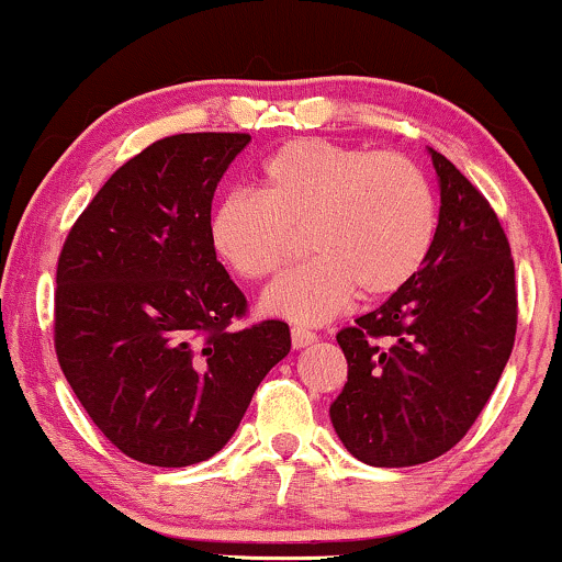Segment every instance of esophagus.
Returning a JSON list of instances; mask_svg holds the SVG:
<instances>
[{
	"instance_id": "obj_1",
	"label": "esophagus",
	"mask_w": 562,
	"mask_h": 562,
	"mask_svg": "<svg viewBox=\"0 0 562 562\" xmlns=\"http://www.w3.org/2000/svg\"><path fill=\"white\" fill-rule=\"evenodd\" d=\"M290 338H293V348H306L317 340V333L306 330V327H293V330H290Z\"/></svg>"
}]
</instances>
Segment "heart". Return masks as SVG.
<instances>
[{
  "label": "heart",
  "mask_w": 562,
  "mask_h": 562,
  "mask_svg": "<svg viewBox=\"0 0 562 562\" xmlns=\"http://www.w3.org/2000/svg\"><path fill=\"white\" fill-rule=\"evenodd\" d=\"M438 200L428 173L402 153L303 137L261 164L259 195L227 192L211 211L216 256L248 282L301 254L314 259L263 293V312L317 325L362 299L402 290L428 261Z\"/></svg>",
  "instance_id": "heart-1"
}]
</instances>
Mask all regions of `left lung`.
<instances>
[{"label":"left lung","mask_w":562,"mask_h":562,"mask_svg":"<svg viewBox=\"0 0 562 562\" xmlns=\"http://www.w3.org/2000/svg\"><path fill=\"white\" fill-rule=\"evenodd\" d=\"M441 211L428 261L335 340L348 383L330 406L344 447L375 468L430 462L486 406L518 327L515 263L488 200L430 150Z\"/></svg>","instance_id":"1"}]
</instances>
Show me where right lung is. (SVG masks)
<instances>
[{"instance_id": "obj_1", "label": "right lung", "mask_w": 562, "mask_h": 562, "mask_svg": "<svg viewBox=\"0 0 562 562\" xmlns=\"http://www.w3.org/2000/svg\"><path fill=\"white\" fill-rule=\"evenodd\" d=\"M248 142H153L100 187L57 259L63 375L108 441L145 465L214 457L290 351L285 322L240 325L248 301L209 235L218 179Z\"/></svg>"}]
</instances>
